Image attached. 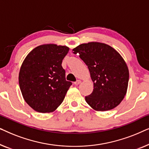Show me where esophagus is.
<instances>
[{
    "instance_id": "esophagus-1",
    "label": "esophagus",
    "mask_w": 149,
    "mask_h": 149,
    "mask_svg": "<svg viewBox=\"0 0 149 149\" xmlns=\"http://www.w3.org/2000/svg\"><path fill=\"white\" fill-rule=\"evenodd\" d=\"M81 81L80 80H77V81H76V82H74V85H79V84H80V83H81Z\"/></svg>"
}]
</instances>
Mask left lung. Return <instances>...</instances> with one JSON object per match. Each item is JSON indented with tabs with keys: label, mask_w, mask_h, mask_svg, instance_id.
Returning <instances> with one entry per match:
<instances>
[{
	"label": "left lung",
	"mask_w": 149,
	"mask_h": 149,
	"mask_svg": "<svg viewBox=\"0 0 149 149\" xmlns=\"http://www.w3.org/2000/svg\"><path fill=\"white\" fill-rule=\"evenodd\" d=\"M88 67L93 90L85 96L97 111L113 109L123 100L129 81V70L121 55L112 47L97 42L79 45L73 49Z\"/></svg>",
	"instance_id": "1"
}]
</instances>
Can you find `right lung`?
<instances>
[{"label": "right lung", "instance_id": "right-lung-1", "mask_svg": "<svg viewBox=\"0 0 149 149\" xmlns=\"http://www.w3.org/2000/svg\"><path fill=\"white\" fill-rule=\"evenodd\" d=\"M69 48L46 44L32 50L19 73L20 90L26 102L38 113L54 111L64 100L72 85L65 77L63 59Z\"/></svg>", "mask_w": 149, "mask_h": 149}]
</instances>
